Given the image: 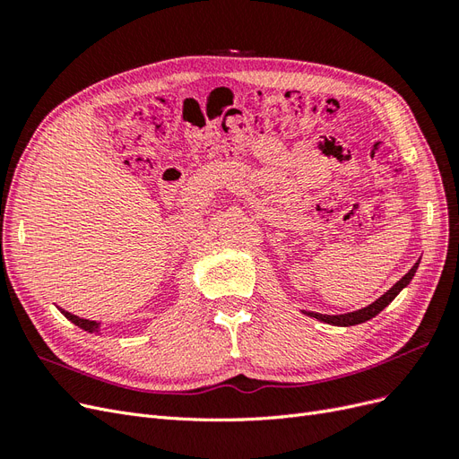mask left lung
<instances>
[{
    "label": "left lung",
    "instance_id": "obj_1",
    "mask_svg": "<svg viewBox=\"0 0 459 459\" xmlns=\"http://www.w3.org/2000/svg\"><path fill=\"white\" fill-rule=\"evenodd\" d=\"M418 266H420V262H415L413 268H411L404 277H402L400 281H396L391 289L386 290L385 295H381L377 300L371 302L369 307H366V308H362V310L349 312V314H341V316H327V314H317V312H304V314H308L310 317L319 319V322H325V324H331V325H341V327H351V325L364 324V322H368V319L377 316L385 307H388V304H391V302L394 300V297L400 293V290L404 289V287L411 281V277L415 275V270H418Z\"/></svg>",
    "mask_w": 459,
    "mask_h": 459
}]
</instances>
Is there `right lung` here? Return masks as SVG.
<instances>
[{"label": "right lung", "mask_w": 459, "mask_h": 459, "mask_svg": "<svg viewBox=\"0 0 459 459\" xmlns=\"http://www.w3.org/2000/svg\"><path fill=\"white\" fill-rule=\"evenodd\" d=\"M61 312L65 314V317L71 319V322L76 324L80 329H84V331H88V333H97V331H100V324L91 322V319L78 317V316H74V314H71V312H66V310H63V308H61Z\"/></svg>", "instance_id": "add662e5"}]
</instances>
